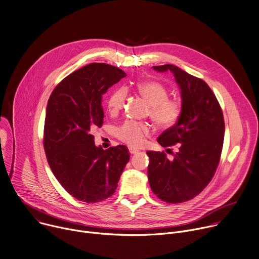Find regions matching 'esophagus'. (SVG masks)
Here are the masks:
<instances>
[{
	"mask_svg": "<svg viewBox=\"0 0 259 259\" xmlns=\"http://www.w3.org/2000/svg\"><path fill=\"white\" fill-rule=\"evenodd\" d=\"M128 150H130V153H131V154H136V153H138V152H139V150H138V149L133 148V147H130V148H128Z\"/></svg>",
	"mask_w": 259,
	"mask_h": 259,
	"instance_id": "1",
	"label": "esophagus"
}]
</instances>
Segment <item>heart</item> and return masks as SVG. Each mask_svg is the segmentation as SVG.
Here are the masks:
<instances>
[{
  "label": "heart",
  "instance_id": "1",
  "mask_svg": "<svg viewBox=\"0 0 259 259\" xmlns=\"http://www.w3.org/2000/svg\"><path fill=\"white\" fill-rule=\"evenodd\" d=\"M137 91L150 105V116L154 122L163 128L173 126L181 115L182 106L179 100L168 99V91L164 85L154 81H144L137 84ZM127 91L120 88L112 93L108 100L111 112L119 111L126 100ZM150 133V126L144 122L126 120L116 131L117 137L126 144L140 147L145 143Z\"/></svg>",
  "mask_w": 259,
  "mask_h": 259
}]
</instances>
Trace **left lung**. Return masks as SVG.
<instances>
[{
	"label": "left lung",
	"mask_w": 259,
	"mask_h": 259,
	"mask_svg": "<svg viewBox=\"0 0 259 259\" xmlns=\"http://www.w3.org/2000/svg\"><path fill=\"white\" fill-rule=\"evenodd\" d=\"M153 70L174 75L182 110L177 123L157 139L162 147L177 144L178 152L173 159H167L163 152L147 151L148 181L158 198L180 204L196 196L215 174L224 140L223 114L204 80L174 65L155 66Z\"/></svg>",
	"instance_id": "8db88e82"
}]
</instances>
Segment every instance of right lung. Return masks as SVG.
<instances>
[{"label": "right lung", "instance_id": "obj_1", "mask_svg": "<svg viewBox=\"0 0 259 259\" xmlns=\"http://www.w3.org/2000/svg\"><path fill=\"white\" fill-rule=\"evenodd\" d=\"M126 74L107 64H90L62 80L47 104L44 149L53 175L72 196L98 203L117 188L130 160L126 146L104 150L93 130L104 121L103 95Z\"/></svg>", "mask_w": 259, "mask_h": 259}]
</instances>
